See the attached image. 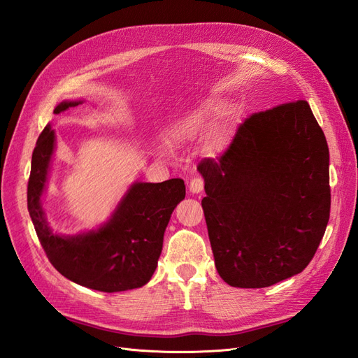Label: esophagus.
<instances>
[{"instance_id": "obj_1", "label": "esophagus", "mask_w": 358, "mask_h": 358, "mask_svg": "<svg viewBox=\"0 0 358 358\" xmlns=\"http://www.w3.org/2000/svg\"><path fill=\"white\" fill-rule=\"evenodd\" d=\"M203 187H204V182H203L201 178L191 179L189 180V185H188L189 192H192V194H200L203 191Z\"/></svg>"}]
</instances>
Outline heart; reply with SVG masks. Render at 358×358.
<instances>
[{"label":"heart","instance_id":"obj_1","mask_svg":"<svg viewBox=\"0 0 358 358\" xmlns=\"http://www.w3.org/2000/svg\"><path fill=\"white\" fill-rule=\"evenodd\" d=\"M227 104L221 100H213L209 103H203L201 106L196 107V109L188 112L179 117L178 121L173 122L169 127V134L170 137L178 143H185L189 140L199 138L206 129H208L216 117L224 113ZM222 148V138H215L210 149L212 150H220ZM157 152L161 157L169 155V149L162 145L157 146Z\"/></svg>","mask_w":358,"mask_h":358}]
</instances>
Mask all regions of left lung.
<instances>
[{"label": "left lung", "instance_id": "1", "mask_svg": "<svg viewBox=\"0 0 358 358\" xmlns=\"http://www.w3.org/2000/svg\"><path fill=\"white\" fill-rule=\"evenodd\" d=\"M215 266L227 284L264 288L300 273L330 218L329 146L308 101L254 113L229 149L197 166Z\"/></svg>", "mask_w": 358, "mask_h": 358}]
</instances>
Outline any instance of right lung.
<instances>
[{"mask_svg":"<svg viewBox=\"0 0 358 358\" xmlns=\"http://www.w3.org/2000/svg\"><path fill=\"white\" fill-rule=\"evenodd\" d=\"M82 103L66 100L53 113ZM55 148V131L46 125L32 152L28 180V212L49 262L74 284L96 291L117 292L146 285L158 266L170 216L185 199V183L182 179L134 182L99 229L59 234L52 230L41 206Z\"/></svg>","mask_w":358,"mask_h":358,"instance_id":"add662e5","label":"right lung"}]
</instances>
